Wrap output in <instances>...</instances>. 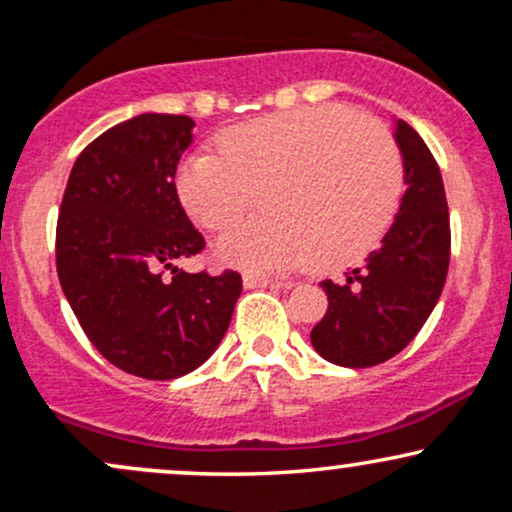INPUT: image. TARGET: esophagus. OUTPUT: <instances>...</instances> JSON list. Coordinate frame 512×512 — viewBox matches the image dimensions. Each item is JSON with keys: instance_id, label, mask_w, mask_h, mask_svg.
Masks as SVG:
<instances>
[{"instance_id": "34e87169", "label": "esophagus", "mask_w": 512, "mask_h": 512, "mask_svg": "<svg viewBox=\"0 0 512 512\" xmlns=\"http://www.w3.org/2000/svg\"><path fill=\"white\" fill-rule=\"evenodd\" d=\"M243 284L245 289H279V286H291L289 281H281V279H269V276H260V274H245L243 276Z\"/></svg>"}]
</instances>
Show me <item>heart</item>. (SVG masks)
Wrapping results in <instances>:
<instances>
[{"mask_svg": "<svg viewBox=\"0 0 512 512\" xmlns=\"http://www.w3.org/2000/svg\"><path fill=\"white\" fill-rule=\"evenodd\" d=\"M182 209L221 233L255 202L262 216L221 238L216 255L250 269H337L385 236L404 195V161L383 122L346 105L274 113L228 127L216 156L182 161Z\"/></svg>", "mask_w": 512, "mask_h": 512, "instance_id": "1", "label": "heart"}]
</instances>
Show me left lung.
<instances>
[{"mask_svg":"<svg viewBox=\"0 0 512 512\" xmlns=\"http://www.w3.org/2000/svg\"><path fill=\"white\" fill-rule=\"evenodd\" d=\"M407 192L383 245L344 284L322 281L325 317L310 332L315 351L344 368L390 361L419 334L443 293L450 264V211L440 168L416 129L397 120Z\"/></svg>","mask_w":512,"mask_h":512,"instance_id":"8db88e82","label":"left lung"}]
</instances>
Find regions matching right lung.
I'll use <instances>...</instances> for the list:
<instances>
[{"instance_id":"right-lung-1","label":"right lung","mask_w":512,"mask_h":512,"mask_svg":"<svg viewBox=\"0 0 512 512\" xmlns=\"http://www.w3.org/2000/svg\"><path fill=\"white\" fill-rule=\"evenodd\" d=\"M187 115L144 113L76 158L57 216V276L98 354L129 375L173 380L202 366L231 325L243 276L187 274L204 250L175 190Z\"/></svg>"}]
</instances>
